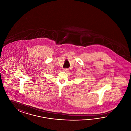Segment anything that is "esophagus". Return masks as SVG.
Returning <instances> with one entry per match:
<instances>
[{"mask_svg":"<svg viewBox=\"0 0 131 131\" xmlns=\"http://www.w3.org/2000/svg\"><path fill=\"white\" fill-rule=\"evenodd\" d=\"M63 71H64V72H68L69 71V69H63Z\"/></svg>","mask_w":131,"mask_h":131,"instance_id":"esophagus-1","label":"esophagus"}]
</instances>
